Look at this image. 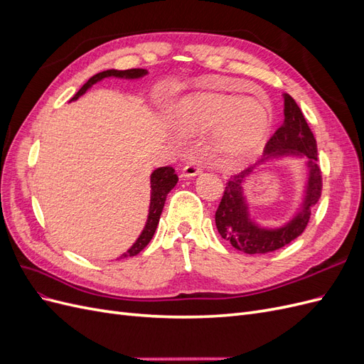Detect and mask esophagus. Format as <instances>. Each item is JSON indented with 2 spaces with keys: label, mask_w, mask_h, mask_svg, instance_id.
Returning a JSON list of instances; mask_svg holds the SVG:
<instances>
[{
  "label": "esophagus",
  "mask_w": 364,
  "mask_h": 364,
  "mask_svg": "<svg viewBox=\"0 0 364 364\" xmlns=\"http://www.w3.org/2000/svg\"><path fill=\"white\" fill-rule=\"evenodd\" d=\"M200 171H202V165L196 164V162H188V164H185V165H183V168H182V174H183V176H186V178H190V176L199 174Z\"/></svg>",
  "instance_id": "34e87169"
}]
</instances>
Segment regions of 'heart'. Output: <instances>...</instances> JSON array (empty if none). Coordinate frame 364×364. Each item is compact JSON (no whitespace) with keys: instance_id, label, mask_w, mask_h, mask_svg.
<instances>
[{"instance_id":"1","label":"heart","mask_w":364,"mask_h":364,"mask_svg":"<svg viewBox=\"0 0 364 364\" xmlns=\"http://www.w3.org/2000/svg\"><path fill=\"white\" fill-rule=\"evenodd\" d=\"M182 123L208 130L217 126L214 149L225 159L246 156L261 147L270 129V112L261 102L225 94H199L185 103Z\"/></svg>"}]
</instances>
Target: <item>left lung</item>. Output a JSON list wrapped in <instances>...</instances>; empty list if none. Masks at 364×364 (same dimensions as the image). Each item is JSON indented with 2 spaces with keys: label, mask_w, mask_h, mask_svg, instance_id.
<instances>
[{
  "label": "left lung",
  "mask_w": 364,
  "mask_h": 364,
  "mask_svg": "<svg viewBox=\"0 0 364 364\" xmlns=\"http://www.w3.org/2000/svg\"><path fill=\"white\" fill-rule=\"evenodd\" d=\"M284 124L274 132L267 141L266 150L261 161H267L272 156L294 153L304 155L310 164V181L306 186V197L302 211L291 222L278 230L261 229L250 222L247 217V206L245 203L241 183L252 168H246L234 174L226 183L222 200L215 211V226L222 238L228 240L237 250L245 253H269L291 243L299 237L308 222H310L311 206L316 205L322 196V171L317 165V142L306 119L296 105L293 97L284 95Z\"/></svg>",
  "instance_id": "8db88e82"
}]
</instances>
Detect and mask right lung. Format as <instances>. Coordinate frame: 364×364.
Segmentation results:
<instances>
[{"instance_id": "add662e5", "label": "right lung", "mask_w": 364, "mask_h": 364, "mask_svg": "<svg viewBox=\"0 0 364 364\" xmlns=\"http://www.w3.org/2000/svg\"><path fill=\"white\" fill-rule=\"evenodd\" d=\"M144 74H147V71L141 70V68H132V70H124V71L107 70V71H103V73H98L94 77H91V79L80 87L79 92H77L73 97V100H77V98H79L82 94L86 92L87 87L92 86L98 80L105 79V77L138 79V77H142ZM150 182H151V199H150V211H149L147 225H146L144 230H142V234L139 235V238L136 240V243L132 246L121 258H129V257L138 255V253L150 243V240L153 238V235H155L156 226L159 223L161 213H162L165 199H167V194L173 190V186L178 183V174L174 173L173 167H161V168H158V170L151 173Z\"/></svg>"}]
</instances>
